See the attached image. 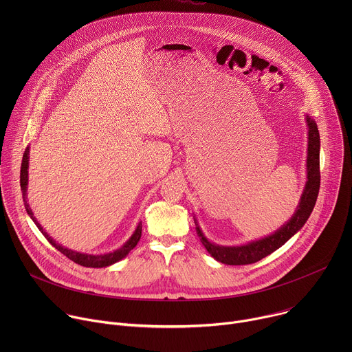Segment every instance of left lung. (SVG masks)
Instances as JSON below:
<instances>
[{
  "instance_id": "left-lung-1",
  "label": "left lung",
  "mask_w": 352,
  "mask_h": 352,
  "mask_svg": "<svg viewBox=\"0 0 352 352\" xmlns=\"http://www.w3.org/2000/svg\"><path fill=\"white\" fill-rule=\"evenodd\" d=\"M307 125H308V157H307V184L304 188L302 195H300L299 205L296 206L295 213L292 217L281 226L274 234L265 236L262 239L248 242L245 245L239 246H221L210 242L200 230L197 221L196 224V232L200 238V242L208 249V252L219 262L224 265H250L259 262L261 259L266 258L276 249L283 246L294 234H296L300 228L304 227L307 220L309 219L316 199L319 195V186H320V164H319V150H320V136L316 122L307 116Z\"/></svg>"
}]
</instances>
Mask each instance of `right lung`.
<instances>
[{"instance_id":"right-lung-1","label":"right lung","mask_w":352,"mask_h":352,"mask_svg":"<svg viewBox=\"0 0 352 352\" xmlns=\"http://www.w3.org/2000/svg\"><path fill=\"white\" fill-rule=\"evenodd\" d=\"M28 168H29V148H26V152H25L23 159H22V167H21V188H22V195H23L25 209H26L28 214L30 216V219L37 226V228L41 231V234L47 238V241L52 243L56 249H58L60 252L64 254L68 259H71L72 262H75V263H78L80 266H85V267H107V266L114 265L118 261L124 259L131 252V250L136 246V243L139 242L140 235H142V223L138 224V227H136L135 232L132 234V236L120 249H117V250H114V252H110V254H104V255H87V254L75 252V250L68 249V248L60 245L58 242H56L52 236H50L43 230L40 223H37V220L34 219L33 212H32V209H30V206L28 204V195H26V190H28Z\"/></svg>"}]
</instances>
